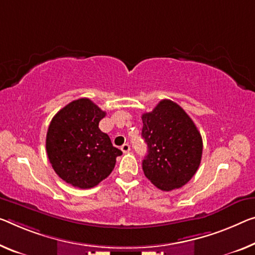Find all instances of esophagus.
Returning <instances> with one entry per match:
<instances>
[{"mask_svg": "<svg viewBox=\"0 0 255 255\" xmlns=\"http://www.w3.org/2000/svg\"><path fill=\"white\" fill-rule=\"evenodd\" d=\"M121 149H122L123 152H128L130 151V144L128 143H124L122 147H121Z\"/></svg>", "mask_w": 255, "mask_h": 255, "instance_id": "obj_1", "label": "esophagus"}]
</instances>
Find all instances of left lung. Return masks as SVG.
Returning <instances> with one entry per match:
<instances>
[{
    "label": "left lung",
    "mask_w": 255,
    "mask_h": 255,
    "mask_svg": "<svg viewBox=\"0 0 255 255\" xmlns=\"http://www.w3.org/2000/svg\"><path fill=\"white\" fill-rule=\"evenodd\" d=\"M141 119V135L148 147L142 160L146 178L164 191L185 186L198 170L203 152L202 135L193 120L168 99Z\"/></svg>",
    "instance_id": "obj_1"
}]
</instances>
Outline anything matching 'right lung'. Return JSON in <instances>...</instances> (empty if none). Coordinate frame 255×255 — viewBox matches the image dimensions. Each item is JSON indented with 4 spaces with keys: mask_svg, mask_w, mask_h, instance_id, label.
Wrapping results in <instances>:
<instances>
[{
    "mask_svg": "<svg viewBox=\"0 0 255 255\" xmlns=\"http://www.w3.org/2000/svg\"><path fill=\"white\" fill-rule=\"evenodd\" d=\"M105 116L95 103L81 98L60 109L49 125L46 152L51 165L64 181L80 189L96 187L107 178L122 155L99 128Z\"/></svg>",
    "mask_w": 255,
    "mask_h": 255,
    "instance_id": "right-lung-1",
    "label": "right lung"
}]
</instances>
